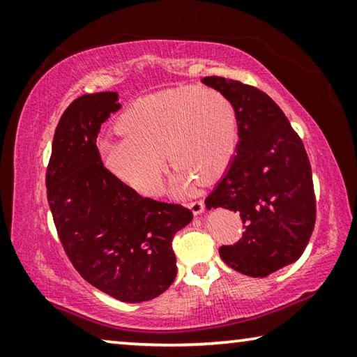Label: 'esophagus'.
<instances>
[{
    "label": "esophagus",
    "instance_id": "esophagus-1",
    "mask_svg": "<svg viewBox=\"0 0 357 357\" xmlns=\"http://www.w3.org/2000/svg\"><path fill=\"white\" fill-rule=\"evenodd\" d=\"M189 208L192 209V213L195 214V215H200L203 211H204V203L202 202V200H198V202H192L190 204H189Z\"/></svg>",
    "mask_w": 357,
    "mask_h": 357
}]
</instances>
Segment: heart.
Wrapping results in <instances>:
<instances>
[{
    "mask_svg": "<svg viewBox=\"0 0 357 357\" xmlns=\"http://www.w3.org/2000/svg\"><path fill=\"white\" fill-rule=\"evenodd\" d=\"M123 137L100 142L108 172L142 195L162 189L165 154L176 167L172 189L192 192L198 179L213 183L231 164L239 142L236 107L213 88L183 86L135 100L121 114Z\"/></svg>",
    "mask_w": 357,
    "mask_h": 357,
    "instance_id": "obj_1",
    "label": "heart"
}]
</instances>
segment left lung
Segmentation results:
<instances>
[{"label":"left lung","mask_w":357,"mask_h":357,"mask_svg":"<svg viewBox=\"0 0 357 357\" xmlns=\"http://www.w3.org/2000/svg\"><path fill=\"white\" fill-rule=\"evenodd\" d=\"M233 102L239 142L231 164L204 200L208 209L239 213L244 236L222 245L220 258L250 277H268L299 259L315 227L312 168L302 140L280 107L259 89L204 77Z\"/></svg>","instance_id":"1"}]
</instances>
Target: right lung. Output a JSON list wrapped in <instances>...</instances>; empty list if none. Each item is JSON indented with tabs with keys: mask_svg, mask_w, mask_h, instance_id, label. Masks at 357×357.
<instances>
[{
	"mask_svg": "<svg viewBox=\"0 0 357 357\" xmlns=\"http://www.w3.org/2000/svg\"><path fill=\"white\" fill-rule=\"evenodd\" d=\"M118 100L114 91L84 94L66 108L53 137L47 198L78 274L112 298L137 304L176 279L172 241L193 214L143 198L102 164L96 142L121 108Z\"/></svg>",
	"mask_w": 357,
	"mask_h": 357,
	"instance_id": "obj_1",
	"label": "right lung"
}]
</instances>
